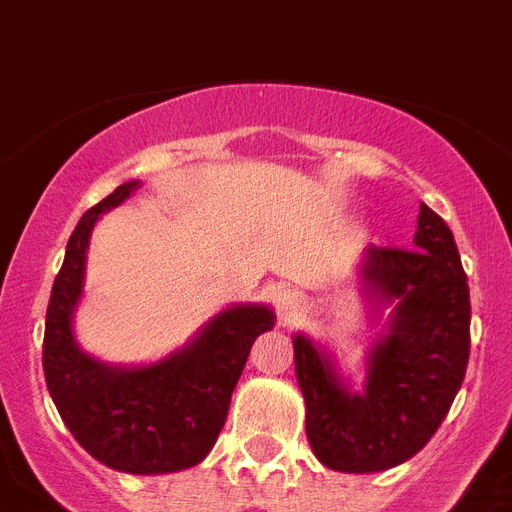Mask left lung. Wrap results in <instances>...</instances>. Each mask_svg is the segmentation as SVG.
<instances>
[{
  "mask_svg": "<svg viewBox=\"0 0 512 512\" xmlns=\"http://www.w3.org/2000/svg\"><path fill=\"white\" fill-rule=\"evenodd\" d=\"M362 278L395 302L388 336L369 354L362 395L346 390L309 338H294L309 445L322 466L346 474L393 468L432 440L461 388L471 346L461 255L448 223L424 203L414 247H369Z\"/></svg>",
  "mask_w": 512,
  "mask_h": 512,
  "instance_id": "1",
  "label": "left lung"
}]
</instances>
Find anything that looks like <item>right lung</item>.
<instances>
[{"label":"right lung","mask_w":512,"mask_h":512,"mask_svg":"<svg viewBox=\"0 0 512 512\" xmlns=\"http://www.w3.org/2000/svg\"><path fill=\"white\" fill-rule=\"evenodd\" d=\"M135 187H117L72 231L46 309L44 372L62 422L96 461L127 474H169L200 463L216 445L249 349L273 328V312L257 304L226 309L187 349L140 369L109 367L77 349L72 312L90 231Z\"/></svg>","instance_id":"obj_1"}]
</instances>
